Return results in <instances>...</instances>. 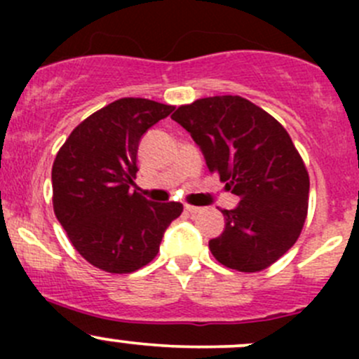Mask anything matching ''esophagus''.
Instances as JSON below:
<instances>
[{"label": "esophagus", "mask_w": 359, "mask_h": 359, "mask_svg": "<svg viewBox=\"0 0 359 359\" xmlns=\"http://www.w3.org/2000/svg\"><path fill=\"white\" fill-rule=\"evenodd\" d=\"M184 208H186L189 213H200L201 210H203L201 206H193V205H186V206H184Z\"/></svg>", "instance_id": "obj_1"}]
</instances>
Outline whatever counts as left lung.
Here are the masks:
<instances>
[{
	"label": "left lung",
	"mask_w": 359,
	"mask_h": 359,
	"mask_svg": "<svg viewBox=\"0 0 359 359\" xmlns=\"http://www.w3.org/2000/svg\"><path fill=\"white\" fill-rule=\"evenodd\" d=\"M200 146L210 172L241 198L222 210L226 229L210 240L222 266L257 273L290 250L307 217L309 173L287 130L240 95H217L172 114Z\"/></svg>",
	"instance_id": "8db88e82"
}]
</instances>
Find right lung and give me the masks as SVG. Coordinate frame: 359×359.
I'll return each mask as SVG.
<instances>
[{"label": "right lung", "instance_id": "obj_1", "mask_svg": "<svg viewBox=\"0 0 359 359\" xmlns=\"http://www.w3.org/2000/svg\"><path fill=\"white\" fill-rule=\"evenodd\" d=\"M175 107L125 97L79 123L52 166L53 212L92 266L126 274L149 264L182 203L147 201L135 186L144 133Z\"/></svg>", "mask_w": 359, "mask_h": 359}]
</instances>
